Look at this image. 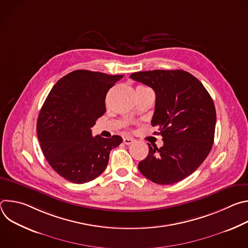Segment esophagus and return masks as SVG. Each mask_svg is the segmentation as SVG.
<instances>
[{
  "instance_id": "obj_1",
  "label": "esophagus",
  "mask_w": 248,
  "mask_h": 248,
  "mask_svg": "<svg viewBox=\"0 0 248 248\" xmlns=\"http://www.w3.org/2000/svg\"><path fill=\"white\" fill-rule=\"evenodd\" d=\"M135 141L134 138L130 137V136H126V137H124V143L126 144V145H129V144H132Z\"/></svg>"
}]
</instances>
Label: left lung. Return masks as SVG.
Segmentation results:
<instances>
[{"instance_id": "obj_1", "label": "left lung", "mask_w": 248, "mask_h": 248, "mask_svg": "<svg viewBox=\"0 0 248 248\" xmlns=\"http://www.w3.org/2000/svg\"><path fill=\"white\" fill-rule=\"evenodd\" d=\"M129 78L155 91L151 124L159 128L164 141L161 148L148 143L149 153L138 164V170L158 185L185 180L198 169L213 146V100L195 77L182 69L138 72Z\"/></svg>"}]
</instances>
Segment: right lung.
<instances>
[{"label": "right lung", "mask_w": 248, "mask_h": 248, "mask_svg": "<svg viewBox=\"0 0 248 248\" xmlns=\"http://www.w3.org/2000/svg\"><path fill=\"white\" fill-rule=\"evenodd\" d=\"M124 76L78 69L62 78L47 96L37 121L41 149L52 169L74 184L93 181L106 169L119 135L92 136L106 111L109 89Z\"/></svg>", "instance_id": "1"}]
</instances>
